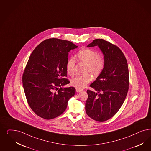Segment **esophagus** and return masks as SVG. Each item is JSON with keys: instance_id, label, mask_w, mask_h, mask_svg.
<instances>
[{"instance_id": "34e87169", "label": "esophagus", "mask_w": 151, "mask_h": 151, "mask_svg": "<svg viewBox=\"0 0 151 151\" xmlns=\"http://www.w3.org/2000/svg\"><path fill=\"white\" fill-rule=\"evenodd\" d=\"M83 91V90L82 89H80V88H76V91L77 92V93H80V92H81V91Z\"/></svg>"}]
</instances>
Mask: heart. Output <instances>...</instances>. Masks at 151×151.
Returning <instances> with one entry per match:
<instances>
[{"mask_svg": "<svg viewBox=\"0 0 151 151\" xmlns=\"http://www.w3.org/2000/svg\"><path fill=\"white\" fill-rule=\"evenodd\" d=\"M78 62L85 65L83 75H76L71 80V84L76 88H83L91 81V75L94 78L98 77L103 72L105 66V58L101 54H98L96 51L85 48L78 51L76 55ZM75 59L73 57L68 59L66 68L69 75L75 73Z\"/></svg>", "mask_w": 151, "mask_h": 151, "instance_id": "obj_1", "label": "heart"}]
</instances>
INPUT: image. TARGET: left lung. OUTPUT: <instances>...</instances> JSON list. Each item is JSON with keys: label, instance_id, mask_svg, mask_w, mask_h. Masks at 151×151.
Instances as JSON below:
<instances>
[{"label": "left lung", "instance_id": "obj_1", "mask_svg": "<svg viewBox=\"0 0 151 151\" xmlns=\"http://www.w3.org/2000/svg\"><path fill=\"white\" fill-rule=\"evenodd\" d=\"M98 46L103 53V72L87 90L86 114L93 119L104 122L113 117L124 101L129 88V71L127 59L119 48L103 39L94 40L88 47Z\"/></svg>", "mask_w": 151, "mask_h": 151}]
</instances>
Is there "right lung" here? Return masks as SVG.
Segmentation results:
<instances>
[{
	"label": "right lung",
	"mask_w": 151,
	"mask_h": 151,
	"mask_svg": "<svg viewBox=\"0 0 151 151\" xmlns=\"http://www.w3.org/2000/svg\"><path fill=\"white\" fill-rule=\"evenodd\" d=\"M78 46L57 38L40 43L29 58L22 76L27 102L38 116L52 119L62 114L76 90L70 83L66 65L68 52Z\"/></svg>",
	"instance_id": "obj_1"
}]
</instances>
